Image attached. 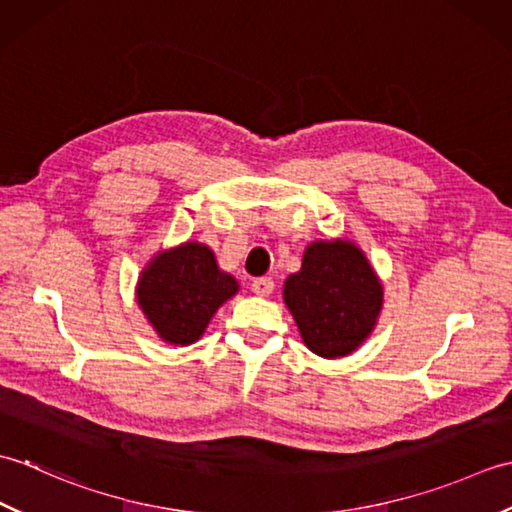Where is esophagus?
Listing matches in <instances>:
<instances>
[{
    "instance_id": "1",
    "label": "esophagus",
    "mask_w": 512,
    "mask_h": 512,
    "mask_svg": "<svg viewBox=\"0 0 512 512\" xmlns=\"http://www.w3.org/2000/svg\"><path fill=\"white\" fill-rule=\"evenodd\" d=\"M250 288H253L255 295L268 297L270 292H273V288H275V281H273V277H257V279H253V284H250Z\"/></svg>"
}]
</instances>
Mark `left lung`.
Instances as JSON below:
<instances>
[{
  "label": "left lung",
  "instance_id": "left-lung-1",
  "mask_svg": "<svg viewBox=\"0 0 512 512\" xmlns=\"http://www.w3.org/2000/svg\"><path fill=\"white\" fill-rule=\"evenodd\" d=\"M284 301L301 339L314 354L336 358L354 352L372 332L383 288L365 255L350 242H314L301 270L286 279Z\"/></svg>",
  "mask_w": 512,
  "mask_h": 512
}]
</instances>
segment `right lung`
<instances>
[{"mask_svg":"<svg viewBox=\"0 0 512 512\" xmlns=\"http://www.w3.org/2000/svg\"><path fill=\"white\" fill-rule=\"evenodd\" d=\"M237 292L215 255L198 242L160 253L138 281V303L160 339L189 345L200 339L215 310Z\"/></svg>","mask_w":512,"mask_h":512,"instance_id":"add662e5","label":"right lung"}]
</instances>
